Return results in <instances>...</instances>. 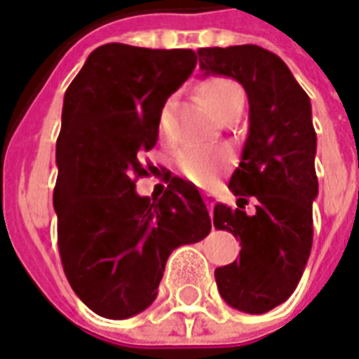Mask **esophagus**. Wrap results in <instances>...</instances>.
I'll list each match as a JSON object with an SVG mask.
<instances>
[{
  "label": "esophagus",
  "instance_id": "esophagus-1",
  "mask_svg": "<svg viewBox=\"0 0 359 359\" xmlns=\"http://www.w3.org/2000/svg\"><path fill=\"white\" fill-rule=\"evenodd\" d=\"M203 199H205V205H207V207H209V209L212 211V207H215V197L207 194V195H203Z\"/></svg>",
  "mask_w": 359,
  "mask_h": 359
}]
</instances>
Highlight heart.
I'll list each match as a JSON object with an SVG mask.
<instances>
[{"label": "heart", "instance_id": "heart-1", "mask_svg": "<svg viewBox=\"0 0 359 359\" xmlns=\"http://www.w3.org/2000/svg\"><path fill=\"white\" fill-rule=\"evenodd\" d=\"M201 97L205 105L221 118L229 113L234 105H244V93L236 81L229 78H215L207 81L201 88ZM168 123V107L160 115V130H165ZM180 174L195 185H211L222 170L229 165V154L222 150H209V148L187 147L180 150L175 158Z\"/></svg>", "mask_w": 359, "mask_h": 359}]
</instances>
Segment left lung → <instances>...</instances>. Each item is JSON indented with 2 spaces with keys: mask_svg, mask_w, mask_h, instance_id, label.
<instances>
[{
  "mask_svg": "<svg viewBox=\"0 0 359 359\" xmlns=\"http://www.w3.org/2000/svg\"><path fill=\"white\" fill-rule=\"evenodd\" d=\"M205 76L242 83L250 127L231 177L236 209L217 203L212 224L241 238V258L215 269L221 297L242 313L262 315L291 297L313 246L316 133L311 100L278 54L256 44L199 48ZM252 196L257 212L243 209Z\"/></svg>",
  "mask_w": 359,
  "mask_h": 359,
  "instance_id": "obj_1",
  "label": "left lung"
}]
</instances>
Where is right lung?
Listing matches in <instances>:
<instances>
[{"mask_svg":"<svg viewBox=\"0 0 359 359\" xmlns=\"http://www.w3.org/2000/svg\"><path fill=\"white\" fill-rule=\"evenodd\" d=\"M195 64L189 48L109 43L91 52L64 95L52 197L58 250L74 293L105 318L150 307L170 254L211 232L194 184L168 172L160 199L135 189L154 168L142 158L156 147L165 101Z\"/></svg>","mask_w":359,"mask_h":359,"instance_id":"1","label":"right lung"}]
</instances>
